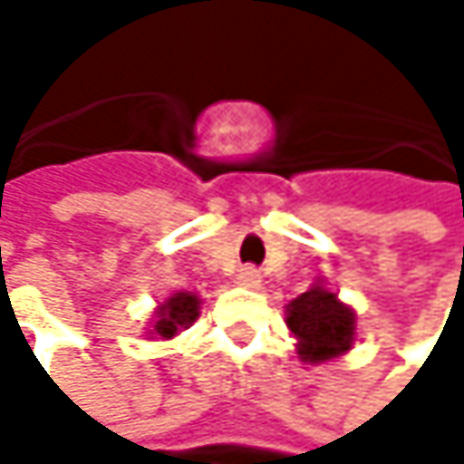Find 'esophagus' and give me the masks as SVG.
Returning a JSON list of instances; mask_svg holds the SVG:
<instances>
[{"mask_svg":"<svg viewBox=\"0 0 464 464\" xmlns=\"http://www.w3.org/2000/svg\"><path fill=\"white\" fill-rule=\"evenodd\" d=\"M237 281H239L242 286H258L261 276H258V270H256V266H242V270H239V276H237Z\"/></svg>","mask_w":464,"mask_h":464,"instance_id":"obj_1","label":"esophagus"}]
</instances>
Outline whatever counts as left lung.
<instances>
[{"instance_id": "left-lung-1", "label": "left lung", "mask_w": 464, "mask_h": 464, "mask_svg": "<svg viewBox=\"0 0 464 464\" xmlns=\"http://www.w3.org/2000/svg\"><path fill=\"white\" fill-rule=\"evenodd\" d=\"M286 325L300 340L297 353L306 362L334 359L353 343V312L323 286H312L289 303Z\"/></svg>"}]
</instances>
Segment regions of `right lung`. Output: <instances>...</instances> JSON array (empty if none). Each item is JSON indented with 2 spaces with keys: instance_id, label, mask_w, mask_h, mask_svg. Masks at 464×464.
Here are the masks:
<instances>
[{
  "instance_id": "obj_1",
  "label": "right lung",
  "mask_w": 464,
  "mask_h": 464,
  "mask_svg": "<svg viewBox=\"0 0 464 464\" xmlns=\"http://www.w3.org/2000/svg\"><path fill=\"white\" fill-rule=\"evenodd\" d=\"M200 309V300L188 295V292H178L172 295L161 309H158V323H155V334L169 340V336L178 334V328H186L188 323H194Z\"/></svg>"
}]
</instances>
